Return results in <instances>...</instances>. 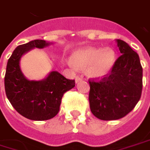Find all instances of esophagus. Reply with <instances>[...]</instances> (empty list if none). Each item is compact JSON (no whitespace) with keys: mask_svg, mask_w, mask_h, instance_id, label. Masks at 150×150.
Wrapping results in <instances>:
<instances>
[{"mask_svg":"<svg viewBox=\"0 0 150 150\" xmlns=\"http://www.w3.org/2000/svg\"><path fill=\"white\" fill-rule=\"evenodd\" d=\"M81 81H82V78H81V76H78V75H77V76L75 77V82L78 83V82Z\"/></svg>","mask_w":150,"mask_h":150,"instance_id":"34e87169","label":"esophagus"}]
</instances>
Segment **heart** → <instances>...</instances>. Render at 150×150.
I'll list each match as a JSON object with an SVG mask.
<instances>
[{
	"mask_svg": "<svg viewBox=\"0 0 150 150\" xmlns=\"http://www.w3.org/2000/svg\"><path fill=\"white\" fill-rule=\"evenodd\" d=\"M115 57V52L110 47H86L75 51L68 64L72 68L86 69V75L89 78L100 80L111 71Z\"/></svg>",
	"mask_w": 150,
	"mask_h": 150,
	"instance_id": "b5f03b06",
	"label": "heart"
}]
</instances>
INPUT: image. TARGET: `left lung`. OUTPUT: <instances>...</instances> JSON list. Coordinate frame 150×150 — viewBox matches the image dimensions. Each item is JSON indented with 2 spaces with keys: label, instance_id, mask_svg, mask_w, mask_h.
<instances>
[{
  "label": "left lung",
  "instance_id": "left-lung-1",
  "mask_svg": "<svg viewBox=\"0 0 150 150\" xmlns=\"http://www.w3.org/2000/svg\"><path fill=\"white\" fill-rule=\"evenodd\" d=\"M116 41L121 55L110 75L99 81H89L90 109L102 120L126 116L134 109L142 94L143 68L139 56L124 40Z\"/></svg>",
  "mask_w": 150,
  "mask_h": 150
}]
</instances>
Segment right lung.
I'll return each mask as SVG.
<instances>
[{
	"label": "right lung",
	"instance_id": "1",
	"mask_svg": "<svg viewBox=\"0 0 150 150\" xmlns=\"http://www.w3.org/2000/svg\"><path fill=\"white\" fill-rule=\"evenodd\" d=\"M51 43L31 40L17 47L8 59L5 75V91L8 100L21 115L32 120H47L59 111L61 100L67 91L75 86V80L66 79L57 71H52L41 81H30L21 71V57L31 49L44 48Z\"/></svg>",
	"mask_w": 150,
	"mask_h": 150
}]
</instances>
